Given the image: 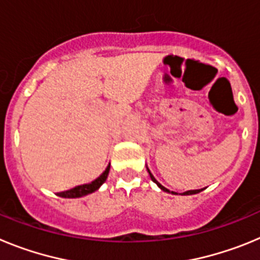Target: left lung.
Returning a JSON list of instances; mask_svg holds the SVG:
<instances>
[{
  "label": "left lung",
  "mask_w": 260,
  "mask_h": 260,
  "mask_svg": "<svg viewBox=\"0 0 260 260\" xmlns=\"http://www.w3.org/2000/svg\"><path fill=\"white\" fill-rule=\"evenodd\" d=\"M147 171H148V173H150L151 180H152L153 182H155L156 185H157L158 187H160V189L162 190V191H165V192H169V194H174V195H177V192H174V191H171V190H168L167 187H164V186H162L161 183L158 182V181L156 180L155 177H153V174L151 173V171H150V169H148V168H147ZM202 190H203V189H199V190H189V191H185V192H182V194H181V195H192V194H198V192H201Z\"/></svg>",
  "instance_id": "8db88e82"
}]
</instances>
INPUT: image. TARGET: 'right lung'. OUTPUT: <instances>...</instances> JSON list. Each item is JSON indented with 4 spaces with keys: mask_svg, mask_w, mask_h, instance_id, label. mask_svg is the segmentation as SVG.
Instances as JSON below:
<instances>
[{
    "mask_svg": "<svg viewBox=\"0 0 260 260\" xmlns=\"http://www.w3.org/2000/svg\"><path fill=\"white\" fill-rule=\"evenodd\" d=\"M109 169H110V164L108 165L107 169H105V171L103 172L98 178H96V180H93L92 182L75 186V187H73V189L68 190V191L58 192L57 195H58V197H62V198H80V197H84V195L92 194L93 191L99 190V187H100L105 181H107L108 174H109Z\"/></svg>",
    "mask_w": 260,
    "mask_h": 260,
    "instance_id": "right-lung-1",
    "label": "right lung"
}]
</instances>
